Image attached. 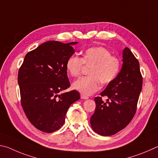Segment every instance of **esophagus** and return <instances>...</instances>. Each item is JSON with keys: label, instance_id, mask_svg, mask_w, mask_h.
Here are the masks:
<instances>
[{"label": "esophagus", "instance_id": "obj_1", "mask_svg": "<svg viewBox=\"0 0 158 158\" xmlns=\"http://www.w3.org/2000/svg\"><path fill=\"white\" fill-rule=\"evenodd\" d=\"M81 98L82 99H88V98H89V97H88V96H85V95H83V94H81Z\"/></svg>", "mask_w": 158, "mask_h": 158}]
</instances>
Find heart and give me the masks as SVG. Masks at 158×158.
<instances>
[{
    "mask_svg": "<svg viewBox=\"0 0 158 158\" xmlns=\"http://www.w3.org/2000/svg\"><path fill=\"white\" fill-rule=\"evenodd\" d=\"M83 65L89 66V76L73 82V88L84 95H91L98 90L101 82L106 85L112 82L120 70V61L104 47L92 46L82 52V57L71 56L66 63L70 76L78 77Z\"/></svg>",
    "mask_w": 158,
    "mask_h": 158,
    "instance_id": "obj_1",
    "label": "heart"
}]
</instances>
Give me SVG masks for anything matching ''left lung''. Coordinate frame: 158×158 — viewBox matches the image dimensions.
<instances>
[{
    "label": "left lung",
    "instance_id": "obj_1",
    "mask_svg": "<svg viewBox=\"0 0 158 158\" xmlns=\"http://www.w3.org/2000/svg\"><path fill=\"white\" fill-rule=\"evenodd\" d=\"M123 66L119 73L94 98L95 112L90 123L94 131L102 136H110L128 125L135 114L143 78L139 63L128 48L123 51ZM107 96V101L102 100Z\"/></svg>",
    "mask_w": 158,
    "mask_h": 158
}]
</instances>
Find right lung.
Masks as SVG:
<instances>
[{
    "mask_svg": "<svg viewBox=\"0 0 158 158\" xmlns=\"http://www.w3.org/2000/svg\"><path fill=\"white\" fill-rule=\"evenodd\" d=\"M48 41L27 52L18 73L21 103L36 128L48 132L59 130L71 105L80 99L76 90L59 94L70 87L66 61L75 51L72 45Z\"/></svg>",
    "mask_w": 158,
    "mask_h": 158,
    "instance_id": "1",
    "label": "right lung"
}]
</instances>
